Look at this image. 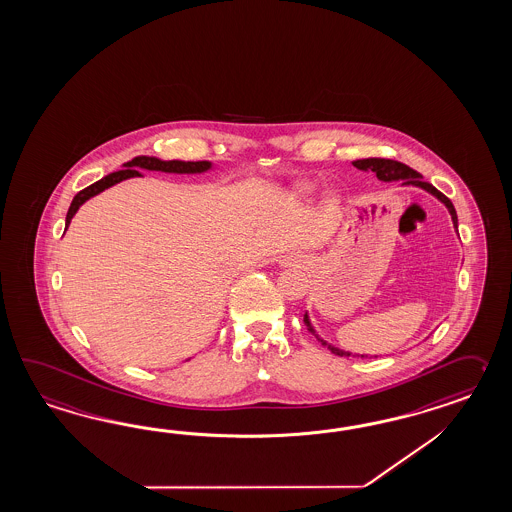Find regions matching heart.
Masks as SVG:
<instances>
[{
    "mask_svg": "<svg viewBox=\"0 0 512 512\" xmlns=\"http://www.w3.org/2000/svg\"><path fill=\"white\" fill-rule=\"evenodd\" d=\"M300 190H301V192H305V194H307V192H311V190H312L311 183H301Z\"/></svg>",
    "mask_w": 512,
    "mask_h": 512,
    "instance_id": "1",
    "label": "heart"
}]
</instances>
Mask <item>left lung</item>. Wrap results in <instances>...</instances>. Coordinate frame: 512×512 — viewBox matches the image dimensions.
Listing matches in <instances>:
<instances>
[{
  "mask_svg": "<svg viewBox=\"0 0 512 512\" xmlns=\"http://www.w3.org/2000/svg\"><path fill=\"white\" fill-rule=\"evenodd\" d=\"M353 166L355 168H359V170H364V172H374L377 175V179L379 181H403V185H414V187L424 188L427 190L429 194H433L435 198L442 201L446 207H448L449 214H451V220H453V225H455V229L459 227L457 225V212H455V207H453V203L449 201V198H446L440 190L433 187L431 183H427L422 179V175L418 174L416 170H412L411 166H407V164L398 163V161H392V159H377V157H372V159H359V161H353ZM303 322L307 325V329L311 331L314 337L318 338L324 346H327V349H331V353H335L338 357H349L351 353L349 351H342V349L335 348V346H331V344H327L325 340L318 337L316 335V331H314V327L311 325V320H309V316L305 314L303 316ZM355 357V355H353ZM364 357V355H361Z\"/></svg>",
  "mask_w": 512,
  "mask_h": 512,
  "instance_id": "left-lung-1",
  "label": "left lung"
}]
</instances>
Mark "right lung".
Segmentation results:
<instances>
[{
	"mask_svg": "<svg viewBox=\"0 0 512 512\" xmlns=\"http://www.w3.org/2000/svg\"><path fill=\"white\" fill-rule=\"evenodd\" d=\"M211 166L212 164L209 161H196V163L188 161V163H185V161H161L157 157H144V155L142 157H135L133 161L124 164L125 170H118V172H113V174L105 175L103 179L96 181L94 185L83 188L81 192L75 194L72 205L68 209V214H66V229H68V225L72 222L77 209L85 201L90 200L96 194H100L105 188L113 187L116 183L124 181V179L140 177L142 174L138 170H155V172H168V174H201V172L211 170Z\"/></svg>",
	"mask_w": 512,
	"mask_h": 512,
	"instance_id": "right-lung-1",
	"label": "right lung"
}]
</instances>
